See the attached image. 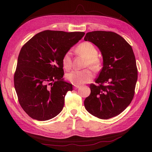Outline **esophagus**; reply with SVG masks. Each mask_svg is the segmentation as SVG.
Segmentation results:
<instances>
[{
    "label": "esophagus",
    "instance_id": "obj_1",
    "mask_svg": "<svg viewBox=\"0 0 152 152\" xmlns=\"http://www.w3.org/2000/svg\"><path fill=\"white\" fill-rule=\"evenodd\" d=\"M79 86H74V89H77L78 88H79Z\"/></svg>",
    "mask_w": 152,
    "mask_h": 152
}]
</instances>
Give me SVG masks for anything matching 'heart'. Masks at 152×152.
Segmentation results:
<instances>
[{
    "instance_id": "heart-1",
    "label": "heart",
    "mask_w": 152,
    "mask_h": 152,
    "mask_svg": "<svg viewBox=\"0 0 152 152\" xmlns=\"http://www.w3.org/2000/svg\"><path fill=\"white\" fill-rule=\"evenodd\" d=\"M77 51L84 56L86 60L85 66H90L94 70H98L101 66V59L97 56L98 50L94 45L89 42L81 43L76 49ZM62 65L65 70H70L72 66L71 52L67 51L62 57ZM93 75L89 69L87 68L82 70H75L68 73L66 79L75 86H79L89 82Z\"/></svg>"
}]
</instances>
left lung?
<instances>
[{
	"mask_svg": "<svg viewBox=\"0 0 152 152\" xmlns=\"http://www.w3.org/2000/svg\"><path fill=\"white\" fill-rule=\"evenodd\" d=\"M89 41L102 52L103 66L91 94L84 100L87 111L101 119H108L122 113L134 98L137 69L132 47L122 37L113 31L87 33Z\"/></svg>",
	"mask_w": 152,
	"mask_h": 152,
	"instance_id": "obj_1",
	"label": "left lung"
}]
</instances>
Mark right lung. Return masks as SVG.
<instances>
[{
	"label": "right lung",
	"mask_w": 152,
	"mask_h": 152,
	"mask_svg": "<svg viewBox=\"0 0 152 152\" xmlns=\"http://www.w3.org/2000/svg\"><path fill=\"white\" fill-rule=\"evenodd\" d=\"M84 32L45 30L21 48L14 75L18 102L31 118L48 121L61 112L72 84L63 80V54Z\"/></svg>",
	"instance_id": "obj_1"
}]
</instances>
